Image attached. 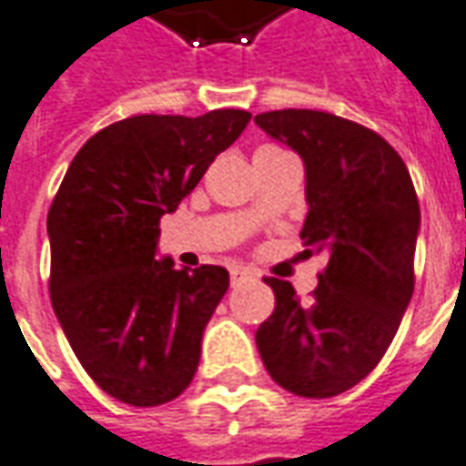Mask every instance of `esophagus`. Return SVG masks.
I'll list each match as a JSON object with an SVG mask.
<instances>
[{"mask_svg": "<svg viewBox=\"0 0 466 466\" xmlns=\"http://www.w3.org/2000/svg\"><path fill=\"white\" fill-rule=\"evenodd\" d=\"M249 269H244V267H232V269H229V277H232V284L234 282H239V279H247V277H249Z\"/></svg>", "mask_w": 466, "mask_h": 466, "instance_id": "1", "label": "esophagus"}]
</instances>
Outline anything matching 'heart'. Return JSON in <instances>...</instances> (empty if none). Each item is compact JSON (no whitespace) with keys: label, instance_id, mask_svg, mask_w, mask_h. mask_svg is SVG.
Instances as JSON below:
<instances>
[{"label":"heart","instance_id":"b5f03b06","mask_svg":"<svg viewBox=\"0 0 466 466\" xmlns=\"http://www.w3.org/2000/svg\"><path fill=\"white\" fill-rule=\"evenodd\" d=\"M264 149H269V147H264Z\"/></svg>","mask_w":466,"mask_h":466}]
</instances>
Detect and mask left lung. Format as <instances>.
Wrapping results in <instances>:
<instances>
[{
	"instance_id": "1",
	"label": "left lung",
	"mask_w": 466,
	"mask_h": 466,
	"mask_svg": "<svg viewBox=\"0 0 466 466\" xmlns=\"http://www.w3.org/2000/svg\"><path fill=\"white\" fill-rule=\"evenodd\" d=\"M254 122L302 157L309 212L299 237L304 252L329 257L312 304L289 282L267 279L277 307L257 329V350L287 391L337 397L380 364L411 299L417 192L400 154L361 124L314 109Z\"/></svg>"
}]
</instances>
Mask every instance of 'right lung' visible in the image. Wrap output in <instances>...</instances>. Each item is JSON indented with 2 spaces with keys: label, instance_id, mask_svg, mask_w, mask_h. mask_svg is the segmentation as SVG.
<instances>
[{
  "label": "right lung",
  "instance_id": "right-lung-1",
  "mask_svg": "<svg viewBox=\"0 0 466 466\" xmlns=\"http://www.w3.org/2000/svg\"><path fill=\"white\" fill-rule=\"evenodd\" d=\"M249 119L244 109H214L109 124L76 152L49 207L56 319L86 374L124 404H167L194 380L229 272L157 259L159 219Z\"/></svg>",
  "mask_w": 466,
  "mask_h": 466
}]
</instances>
